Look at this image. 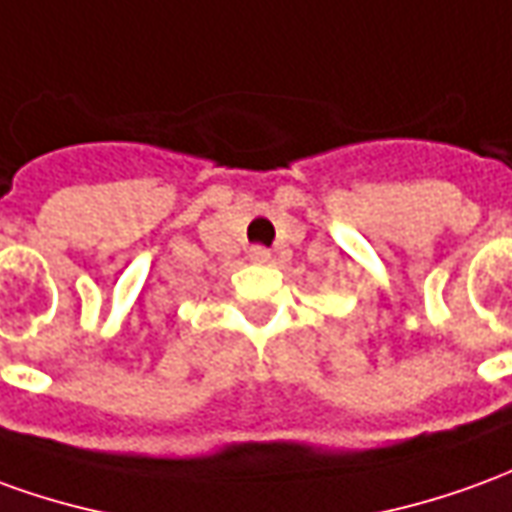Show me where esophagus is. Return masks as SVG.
Wrapping results in <instances>:
<instances>
[{
	"label": "esophagus",
	"mask_w": 512,
	"mask_h": 512,
	"mask_svg": "<svg viewBox=\"0 0 512 512\" xmlns=\"http://www.w3.org/2000/svg\"><path fill=\"white\" fill-rule=\"evenodd\" d=\"M249 257H252L255 263H266V260H271V252H268L266 246H252V249H249Z\"/></svg>",
	"instance_id": "esophagus-1"
}]
</instances>
